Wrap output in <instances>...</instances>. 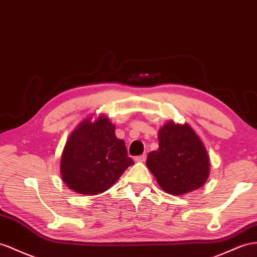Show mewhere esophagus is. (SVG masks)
Wrapping results in <instances>:
<instances>
[{
    "mask_svg": "<svg viewBox=\"0 0 257 257\" xmlns=\"http://www.w3.org/2000/svg\"><path fill=\"white\" fill-rule=\"evenodd\" d=\"M146 160H147V155L146 154H142L140 156H137L136 159H135V161L138 162V163H143V162H146Z\"/></svg>",
    "mask_w": 257,
    "mask_h": 257,
    "instance_id": "34e87169",
    "label": "esophagus"
}]
</instances>
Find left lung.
<instances>
[{
    "mask_svg": "<svg viewBox=\"0 0 257 257\" xmlns=\"http://www.w3.org/2000/svg\"><path fill=\"white\" fill-rule=\"evenodd\" d=\"M209 156L190 124L167 121L159 130V149L150 152L147 167L168 194L200 189L209 176Z\"/></svg>",
    "mask_w": 257,
    "mask_h": 257,
    "instance_id": "left-lung-1",
    "label": "left lung"
}]
</instances>
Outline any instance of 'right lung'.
<instances>
[{
    "label": "right lung",
    "mask_w": 257,
    "mask_h": 257,
    "mask_svg": "<svg viewBox=\"0 0 257 257\" xmlns=\"http://www.w3.org/2000/svg\"><path fill=\"white\" fill-rule=\"evenodd\" d=\"M135 162L115 124L106 115L89 116L70 133L61 156V177L72 191L84 195L103 193L115 185Z\"/></svg>",
    "instance_id": "obj_1"
}]
</instances>
